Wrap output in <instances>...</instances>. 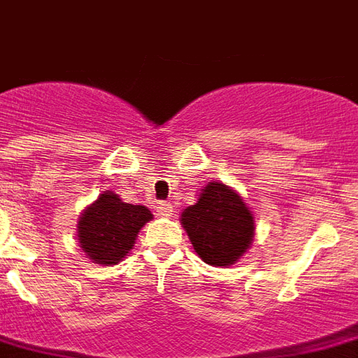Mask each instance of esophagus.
Masks as SVG:
<instances>
[{
	"mask_svg": "<svg viewBox=\"0 0 358 358\" xmlns=\"http://www.w3.org/2000/svg\"><path fill=\"white\" fill-rule=\"evenodd\" d=\"M157 210H159L161 215H171L173 214V206L169 203H159L157 204Z\"/></svg>",
	"mask_w": 358,
	"mask_h": 358,
	"instance_id": "obj_1",
	"label": "esophagus"
}]
</instances>
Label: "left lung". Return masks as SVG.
<instances>
[{
    "instance_id": "left-lung-1",
    "label": "left lung",
    "mask_w": 358,
    "mask_h": 358,
    "mask_svg": "<svg viewBox=\"0 0 358 358\" xmlns=\"http://www.w3.org/2000/svg\"><path fill=\"white\" fill-rule=\"evenodd\" d=\"M182 225L195 252L214 266L233 264L253 238V215L231 187L212 182L193 206L182 214Z\"/></svg>"
}]
</instances>
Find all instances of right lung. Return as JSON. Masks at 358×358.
I'll return each instance as SVG.
<instances>
[{"label": "right lung", "instance_id": "1", "mask_svg": "<svg viewBox=\"0 0 358 358\" xmlns=\"http://www.w3.org/2000/svg\"><path fill=\"white\" fill-rule=\"evenodd\" d=\"M152 214L141 204L122 203L116 193H103L78 222V242L94 263L116 264L129 252Z\"/></svg>", "mask_w": 358, "mask_h": 358}]
</instances>
